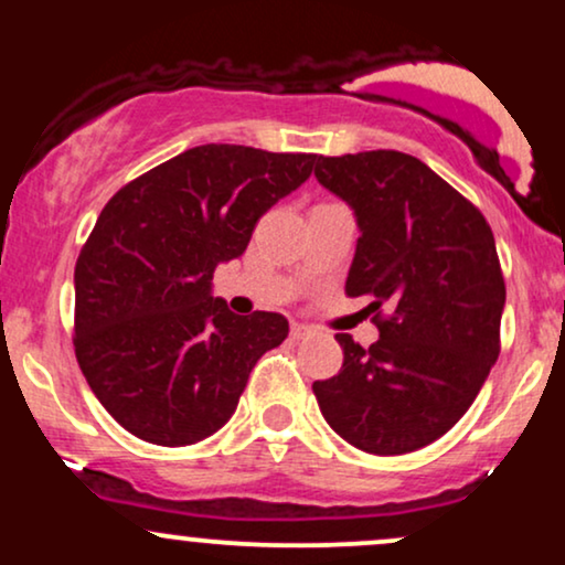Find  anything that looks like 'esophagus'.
I'll list each match as a JSON object with an SVG mask.
<instances>
[{
    "mask_svg": "<svg viewBox=\"0 0 565 565\" xmlns=\"http://www.w3.org/2000/svg\"><path fill=\"white\" fill-rule=\"evenodd\" d=\"M313 334V329L310 327H305V323H291V329H289V337L295 342H300V340H305V337H310Z\"/></svg>",
    "mask_w": 565,
    "mask_h": 565,
    "instance_id": "obj_1",
    "label": "esophagus"
}]
</instances>
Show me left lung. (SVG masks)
<instances>
[{"instance_id": "left-lung-1", "label": "left lung", "mask_w": 565, "mask_h": 565, "mask_svg": "<svg viewBox=\"0 0 565 565\" xmlns=\"http://www.w3.org/2000/svg\"><path fill=\"white\" fill-rule=\"evenodd\" d=\"M316 180L359 223L345 295L391 308L380 340L334 334L342 369L313 382L329 427L355 449L391 457L451 430L499 355L504 278L494 233L425 161L401 151L316 157Z\"/></svg>"}]
</instances>
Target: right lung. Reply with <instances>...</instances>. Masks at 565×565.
<instances>
[{"label": "right lung", "mask_w": 565, "mask_h": 565, "mask_svg": "<svg viewBox=\"0 0 565 565\" xmlns=\"http://www.w3.org/2000/svg\"><path fill=\"white\" fill-rule=\"evenodd\" d=\"M313 153L188 148L103 206L74 270L76 361L106 412L157 446H191L236 412L249 372L289 334L281 313L236 316L212 297Z\"/></svg>", "instance_id": "add662e5"}]
</instances>
